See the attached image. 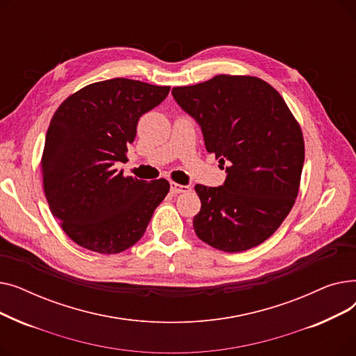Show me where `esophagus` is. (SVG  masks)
Wrapping results in <instances>:
<instances>
[{
  "instance_id": "esophagus-1",
  "label": "esophagus",
  "mask_w": 356,
  "mask_h": 356,
  "mask_svg": "<svg viewBox=\"0 0 356 356\" xmlns=\"http://www.w3.org/2000/svg\"><path fill=\"white\" fill-rule=\"evenodd\" d=\"M191 191V186H186V184H179L176 181H170V192L175 193V195H179V193H186Z\"/></svg>"
}]
</instances>
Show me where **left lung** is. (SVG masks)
Instances as JSON below:
<instances>
[{"mask_svg":"<svg viewBox=\"0 0 356 356\" xmlns=\"http://www.w3.org/2000/svg\"><path fill=\"white\" fill-rule=\"evenodd\" d=\"M200 125L204 145L227 167L219 188L196 184V235L208 245L241 252L263 244L290 213L300 188L305 140L282 95L266 81L218 74L172 90Z\"/></svg>","mask_w":356,"mask_h":356,"instance_id":"left-lung-1","label":"left lung"}]
</instances>
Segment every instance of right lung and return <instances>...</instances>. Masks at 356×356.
<instances>
[{"label": "right lung", "mask_w": 356, "mask_h": 356, "mask_svg": "<svg viewBox=\"0 0 356 356\" xmlns=\"http://www.w3.org/2000/svg\"><path fill=\"white\" fill-rule=\"evenodd\" d=\"M170 86L125 78L90 83L67 97L50 121L42 156L43 189L53 216L82 248L118 254L144 235L170 189L165 179L118 172L137 122Z\"/></svg>", "instance_id": "1"}]
</instances>
